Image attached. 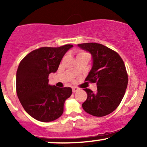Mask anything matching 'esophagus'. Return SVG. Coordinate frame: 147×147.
Returning a JSON list of instances; mask_svg holds the SVG:
<instances>
[{
	"instance_id": "obj_1",
	"label": "esophagus",
	"mask_w": 147,
	"mask_h": 147,
	"mask_svg": "<svg viewBox=\"0 0 147 147\" xmlns=\"http://www.w3.org/2000/svg\"><path fill=\"white\" fill-rule=\"evenodd\" d=\"M72 92H77V91L79 90V88L77 87H72Z\"/></svg>"
}]
</instances>
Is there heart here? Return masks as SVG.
Segmentation results:
<instances>
[{"mask_svg":"<svg viewBox=\"0 0 147 147\" xmlns=\"http://www.w3.org/2000/svg\"><path fill=\"white\" fill-rule=\"evenodd\" d=\"M88 55V54L86 53V52H79V53L77 54V57H80V56H83V55Z\"/></svg>","mask_w":147,"mask_h":147,"instance_id":"obj_1","label":"heart"}]
</instances>
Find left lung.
<instances>
[{
    "label": "left lung",
    "mask_w": 147,
    "mask_h": 147,
    "mask_svg": "<svg viewBox=\"0 0 147 147\" xmlns=\"http://www.w3.org/2000/svg\"><path fill=\"white\" fill-rule=\"evenodd\" d=\"M78 46L91 54L92 68L85 81L97 83V87L96 92L84 89L88 97L82 107L93 116L107 115L117 109L125 94L128 75L124 61L117 52L99 43H82Z\"/></svg>",
    "instance_id": "1"
}]
</instances>
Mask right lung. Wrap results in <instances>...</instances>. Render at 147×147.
Masks as SVG:
<instances>
[{
	"instance_id": "1",
	"label": "right lung",
	"mask_w": 147,
	"mask_h": 147,
	"mask_svg": "<svg viewBox=\"0 0 147 147\" xmlns=\"http://www.w3.org/2000/svg\"><path fill=\"white\" fill-rule=\"evenodd\" d=\"M72 45L43 47L27 55L16 72V93L25 111L36 120L49 122L63 113L65 100L72 95L70 87L48 84V76L57 72L61 61Z\"/></svg>"
}]
</instances>
